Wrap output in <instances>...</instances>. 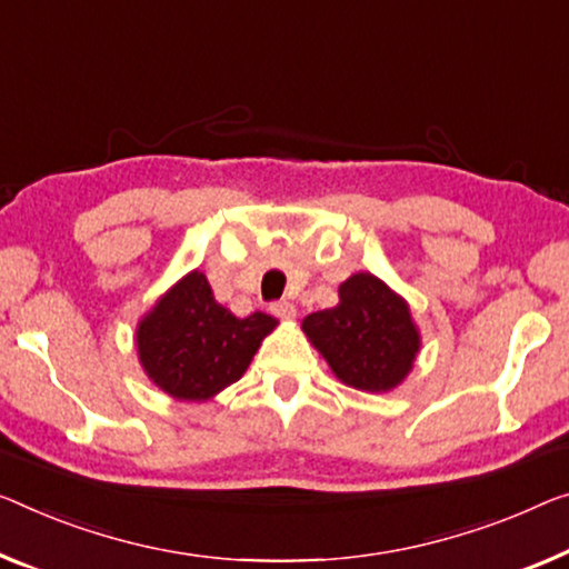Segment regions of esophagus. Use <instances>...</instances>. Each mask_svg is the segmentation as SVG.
<instances>
[{"label": "esophagus", "instance_id": "esophagus-1", "mask_svg": "<svg viewBox=\"0 0 569 569\" xmlns=\"http://www.w3.org/2000/svg\"><path fill=\"white\" fill-rule=\"evenodd\" d=\"M270 311H273L278 319H293L296 317V307L291 301H276L273 307H270Z\"/></svg>", "mask_w": 569, "mask_h": 569}]
</instances>
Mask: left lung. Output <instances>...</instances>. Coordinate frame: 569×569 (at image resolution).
<instances>
[{
  "mask_svg": "<svg viewBox=\"0 0 569 569\" xmlns=\"http://www.w3.org/2000/svg\"><path fill=\"white\" fill-rule=\"evenodd\" d=\"M303 332L342 383L370 393L401 383L419 352L409 307L370 273L347 278L339 307L309 313Z\"/></svg>",
  "mask_w": 569,
  "mask_h": 569,
  "instance_id": "obj_1",
  "label": "left lung"
}]
</instances>
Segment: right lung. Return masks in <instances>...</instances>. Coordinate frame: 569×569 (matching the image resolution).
<instances>
[{"instance_id": "1", "label": "right lung", "mask_w": 569, "mask_h": 569, "mask_svg": "<svg viewBox=\"0 0 569 569\" xmlns=\"http://www.w3.org/2000/svg\"><path fill=\"white\" fill-rule=\"evenodd\" d=\"M273 327L276 319L262 311L234 317L193 270L140 321V362L166 393L201 401L242 378L260 339Z\"/></svg>"}]
</instances>
